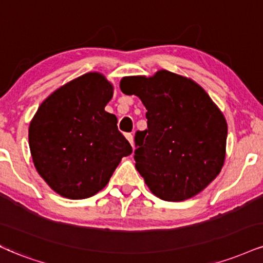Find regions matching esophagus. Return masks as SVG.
<instances>
[{"instance_id": "esophagus-1", "label": "esophagus", "mask_w": 263, "mask_h": 263, "mask_svg": "<svg viewBox=\"0 0 263 263\" xmlns=\"http://www.w3.org/2000/svg\"><path fill=\"white\" fill-rule=\"evenodd\" d=\"M126 138H127V141L131 143V145H134V136H132L131 134H126Z\"/></svg>"}]
</instances>
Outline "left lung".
Masks as SVG:
<instances>
[{
	"mask_svg": "<svg viewBox=\"0 0 263 263\" xmlns=\"http://www.w3.org/2000/svg\"><path fill=\"white\" fill-rule=\"evenodd\" d=\"M120 89L147 109L135 160L152 194L180 202L203 191L226 160L228 125L216 103L194 80L166 69L123 77Z\"/></svg>",
	"mask_w": 263,
	"mask_h": 263,
	"instance_id": "1",
	"label": "left lung"
}]
</instances>
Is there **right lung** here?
<instances>
[{
	"instance_id": "obj_1",
	"label": "right lung",
	"mask_w": 263,
	"mask_h": 263,
	"mask_svg": "<svg viewBox=\"0 0 263 263\" xmlns=\"http://www.w3.org/2000/svg\"><path fill=\"white\" fill-rule=\"evenodd\" d=\"M114 85L88 72L55 89L29 123V148L36 172L50 189L69 200L94 196L109 182L123 157L132 153L105 111Z\"/></svg>"
}]
</instances>
